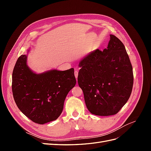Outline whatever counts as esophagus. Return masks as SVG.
I'll return each mask as SVG.
<instances>
[{
    "label": "esophagus",
    "instance_id": "34e87169",
    "mask_svg": "<svg viewBox=\"0 0 151 151\" xmlns=\"http://www.w3.org/2000/svg\"><path fill=\"white\" fill-rule=\"evenodd\" d=\"M78 73H79V68H76L75 69V71H74V75H75V77L76 79H77V77H78Z\"/></svg>",
    "mask_w": 151,
    "mask_h": 151
}]
</instances>
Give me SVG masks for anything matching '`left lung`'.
Returning <instances> with one entry per match:
<instances>
[{"instance_id": "left-lung-1", "label": "left lung", "mask_w": 151, "mask_h": 151, "mask_svg": "<svg viewBox=\"0 0 151 151\" xmlns=\"http://www.w3.org/2000/svg\"><path fill=\"white\" fill-rule=\"evenodd\" d=\"M77 81L88 110L95 115L116 114L129 99L133 69L124 45L110 35L107 48L95 50L79 62Z\"/></svg>"}]
</instances>
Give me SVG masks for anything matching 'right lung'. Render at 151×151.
Segmentation results:
<instances>
[{
  "label": "right lung",
  "instance_id": "add662e5",
  "mask_svg": "<svg viewBox=\"0 0 151 151\" xmlns=\"http://www.w3.org/2000/svg\"><path fill=\"white\" fill-rule=\"evenodd\" d=\"M26 62L27 55H22L12 72V91L17 106L38 124L55 120L62 112L67 94L76 84L74 68L38 74Z\"/></svg>",
  "mask_w": 151,
  "mask_h": 151
}]
</instances>
